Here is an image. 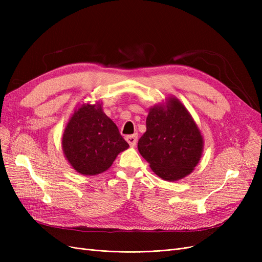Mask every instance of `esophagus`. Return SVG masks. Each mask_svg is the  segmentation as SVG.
Returning <instances> with one entry per match:
<instances>
[{"instance_id":"esophagus-1","label":"esophagus","mask_w":262,"mask_h":262,"mask_svg":"<svg viewBox=\"0 0 262 262\" xmlns=\"http://www.w3.org/2000/svg\"><path fill=\"white\" fill-rule=\"evenodd\" d=\"M125 140L129 143V145L133 147V146H136L137 142H138V136H137V134H132V136L125 137Z\"/></svg>"}]
</instances>
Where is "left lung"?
<instances>
[{"label": "left lung", "instance_id": "obj_1", "mask_svg": "<svg viewBox=\"0 0 262 262\" xmlns=\"http://www.w3.org/2000/svg\"><path fill=\"white\" fill-rule=\"evenodd\" d=\"M140 154L158 177L176 181L191 173L203 152V138L187 108L176 97L149 109Z\"/></svg>", "mask_w": 262, "mask_h": 262}]
</instances>
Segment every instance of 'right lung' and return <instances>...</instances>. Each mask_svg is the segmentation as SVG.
Listing matches in <instances>:
<instances>
[{
    "mask_svg": "<svg viewBox=\"0 0 262 262\" xmlns=\"http://www.w3.org/2000/svg\"><path fill=\"white\" fill-rule=\"evenodd\" d=\"M129 147L117 125L102 112L100 102L78 107L66 126L62 148L68 162L86 176L104 172Z\"/></svg>",
    "mask_w": 262,
    "mask_h": 262,
    "instance_id": "right-lung-1",
    "label": "right lung"
}]
</instances>
